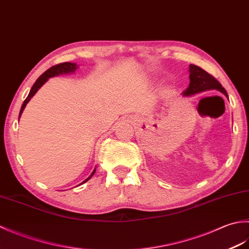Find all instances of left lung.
Listing matches in <instances>:
<instances>
[{
    "instance_id": "8db88e82",
    "label": "left lung",
    "mask_w": 249,
    "mask_h": 249,
    "mask_svg": "<svg viewBox=\"0 0 249 249\" xmlns=\"http://www.w3.org/2000/svg\"><path fill=\"white\" fill-rule=\"evenodd\" d=\"M189 87L183 92V95L185 96H189V95H194L203 91H208V89H217V91L225 94L226 96H228L226 89L223 88V86L216 80V79L210 75L209 72H206L202 68L190 64L189 65Z\"/></svg>"
}]
</instances>
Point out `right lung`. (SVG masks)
<instances>
[{"instance_id":"right-lung-1","label":"right lung","mask_w":249,"mask_h":249,"mask_svg":"<svg viewBox=\"0 0 249 249\" xmlns=\"http://www.w3.org/2000/svg\"><path fill=\"white\" fill-rule=\"evenodd\" d=\"M78 68V66L75 64V63H70V62H65V63H61V64H57V65H54V66H52V67H50L49 70H47L43 75H41L38 79H37L36 80V82L34 83V86L32 87V89H31V91H30V93H29V95H28V97L25 98V100L23 102V104H22V107H21V109H20V113H19V118H20V115L22 114V112H23V110H24V108H25V106H26V104H28L29 102H30V99L34 96L35 95V93L38 91V89L43 86V84L48 80L49 78H51V77H54V76H57V75H60V73H67V72H73L75 71ZM94 173H95V169H94V171L92 172V174L91 176H89L86 181H84L83 183H86L87 181H89V178H92V176H94ZM83 183H81V184H83ZM80 184V185H81Z\"/></svg>"}]
</instances>
